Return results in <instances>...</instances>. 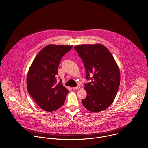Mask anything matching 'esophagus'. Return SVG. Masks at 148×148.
Returning <instances> with one entry per match:
<instances>
[{"label": "esophagus", "mask_w": 148, "mask_h": 148, "mask_svg": "<svg viewBox=\"0 0 148 148\" xmlns=\"http://www.w3.org/2000/svg\"><path fill=\"white\" fill-rule=\"evenodd\" d=\"M79 89V86H76V87H74V88H73V90H77V89Z\"/></svg>", "instance_id": "esophagus-1"}]
</instances>
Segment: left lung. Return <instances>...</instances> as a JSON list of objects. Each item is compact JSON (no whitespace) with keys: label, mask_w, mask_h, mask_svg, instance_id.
Here are the masks:
<instances>
[{"label":"left lung","mask_w":148,"mask_h":148,"mask_svg":"<svg viewBox=\"0 0 148 148\" xmlns=\"http://www.w3.org/2000/svg\"><path fill=\"white\" fill-rule=\"evenodd\" d=\"M74 48L83 60L86 79L91 80L84 84L87 96L82 100V104L91 112L104 110L112 104L118 91V65L109 50L102 44L79 45Z\"/></svg>","instance_id":"left-lung-1"}]
</instances>
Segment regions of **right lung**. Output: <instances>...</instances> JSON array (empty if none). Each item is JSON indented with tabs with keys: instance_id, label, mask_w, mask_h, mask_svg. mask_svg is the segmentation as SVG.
I'll list each match as a JSON object with an SVG mask.
<instances>
[{
	"instance_id": "obj_1",
	"label": "right lung",
	"mask_w": 148,
	"mask_h": 148,
	"mask_svg": "<svg viewBox=\"0 0 148 148\" xmlns=\"http://www.w3.org/2000/svg\"><path fill=\"white\" fill-rule=\"evenodd\" d=\"M72 45L50 44L41 50L34 59L27 76V88L40 107L53 112L61 107L69 92L56 79L60 61Z\"/></svg>"
}]
</instances>
